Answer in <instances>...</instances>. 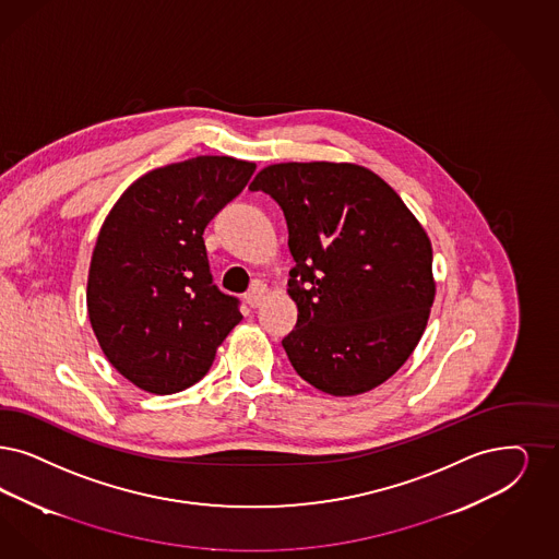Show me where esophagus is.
<instances>
[{"label":"esophagus","instance_id":"obj_1","mask_svg":"<svg viewBox=\"0 0 559 559\" xmlns=\"http://www.w3.org/2000/svg\"><path fill=\"white\" fill-rule=\"evenodd\" d=\"M265 286L263 284H254L252 288L249 289V294H247V302H249L250 309H257V307H261V302L265 300Z\"/></svg>","mask_w":559,"mask_h":559}]
</instances>
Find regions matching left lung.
Here are the masks:
<instances>
[{"label":"left lung","instance_id":"8db88e82","mask_svg":"<svg viewBox=\"0 0 559 559\" xmlns=\"http://www.w3.org/2000/svg\"><path fill=\"white\" fill-rule=\"evenodd\" d=\"M250 190L282 207L294 259V371L331 395L388 381L413 354L433 307V249L388 182L354 164H275Z\"/></svg>","mask_w":559,"mask_h":559}]
</instances>
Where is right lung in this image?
<instances>
[{
    "mask_svg": "<svg viewBox=\"0 0 559 559\" xmlns=\"http://www.w3.org/2000/svg\"><path fill=\"white\" fill-rule=\"evenodd\" d=\"M254 164L201 155L126 188L93 250L86 309L107 360L145 392H182L207 374L242 314L213 284L203 231Z\"/></svg>",
    "mask_w": 559,
    "mask_h": 559,
    "instance_id": "right-lung-1",
    "label": "right lung"
}]
</instances>
